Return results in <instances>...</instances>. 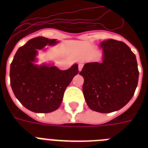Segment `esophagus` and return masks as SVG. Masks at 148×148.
Wrapping results in <instances>:
<instances>
[{
	"label": "esophagus",
	"mask_w": 148,
	"mask_h": 148,
	"mask_svg": "<svg viewBox=\"0 0 148 148\" xmlns=\"http://www.w3.org/2000/svg\"><path fill=\"white\" fill-rule=\"evenodd\" d=\"M84 64H82V63H80L78 64V70H79V71H81V69H82V67H83Z\"/></svg>",
	"instance_id": "obj_1"
}]
</instances>
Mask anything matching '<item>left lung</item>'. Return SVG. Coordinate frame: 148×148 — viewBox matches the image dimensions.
<instances>
[{
  "label": "left lung",
  "instance_id": "obj_1",
  "mask_svg": "<svg viewBox=\"0 0 148 148\" xmlns=\"http://www.w3.org/2000/svg\"><path fill=\"white\" fill-rule=\"evenodd\" d=\"M103 61L84 64L83 93L91 110L110 113L120 110L133 97L139 71L135 54L124 42L109 39L101 42Z\"/></svg>",
  "mask_w": 148,
  "mask_h": 148
}]
</instances>
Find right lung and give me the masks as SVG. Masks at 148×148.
<instances>
[{"label":"right lung","instance_id":"right-lung-1","mask_svg":"<svg viewBox=\"0 0 148 148\" xmlns=\"http://www.w3.org/2000/svg\"><path fill=\"white\" fill-rule=\"evenodd\" d=\"M55 39L37 37L17 50L10 64V86L17 100L27 109L35 113L56 110L62 102L64 93L78 74L75 64L66 71L55 66L34 64L38 50L56 45Z\"/></svg>","mask_w":148,"mask_h":148}]
</instances>
